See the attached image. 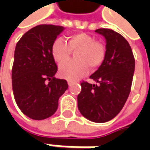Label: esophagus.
<instances>
[{"mask_svg":"<svg viewBox=\"0 0 150 150\" xmlns=\"http://www.w3.org/2000/svg\"><path fill=\"white\" fill-rule=\"evenodd\" d=\"M67 84H68L69 86H71L72 84V81H70V80H68V81H67Z\"/></svg>","mask_w":150,"mask_h":150,"instance_id":"esophagus-1","label":"esophagus"}]
</instances>
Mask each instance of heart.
I'll use <instances>...</instances> for the list:
<instances>
[{
  "mask_svg": "<svg viewBox=\"0 0 150 150\" xmlns=\"http://www.w3.org/2000/svg\"><path fill=\"white\" fill-rule=\"evenodd\" d=\"M72 51H75V60L65 62ZM52 55L55 62L62 64L58 72L62 78L78 79L85 75L88 67L95 70L103 64L106 57V48L103 44L95 41V38L85 32L69 36L67 42L62 39H56L52 45Z\"/></svg>",
  "mask_w": 150,
  "mask_h": 150,
  "instance_id": "heart-1",
  "label": "heart"
}]
</instances>
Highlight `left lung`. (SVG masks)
I'll return each mask as SVG.
<instances>
[{
    "label": "left lung",
    "mask_w": 150,
    "mask_h": 150,
    "mask_svg": "<svg viewBox=\"0 0 150 150\" xmlns=\"http://www.w3.org/2000/svg\"><path fill=\"white\" fill-rule=\"evenodd\" d=\"M95 32L106 40V57L90 78L97 84L82 82L78 108L82 115L95 123H105L118 115L129 95L135 60L127 40L111 29Z\"/></svg>",
    "instance_id": "obj_1"
}]
</instances>
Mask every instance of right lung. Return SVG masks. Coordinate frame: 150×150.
Here are the masks:
<instances>
[{"label": "right lung", "instance_id": "add662e5", "mask_svg": "<svg viewBox=\"0 0 150 150\" xmlns=\"http://www.w3.org/2000/svg\"><path fill=\"white\" fill-rule=\"evenodd\" d=\"M63 30L61 26L39 25L16 46L11 72L15 100L21 112L35 120L53 115L68 88L66 80L54 77L57 67L52 55V45Z\"/></svg>", "mask_w": 150, "mask_h": 150}]
</instances>
